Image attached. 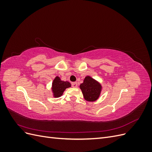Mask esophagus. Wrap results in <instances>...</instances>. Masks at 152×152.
Returning a JSON list of instances; mask_svg holds the SVG:
<instances>
[{"mask_svg":"<svg viewBox=\"0 0 152 152\" xmlns=\"http://www.w3.org/2000/svg\"><path fill=\"white\" fill-rule=\"evenodd\" d=\"M72 86L73 87H75H75H77V82H72Z\"/></svg>","mask_w":152,"mask_h":152,"instance_id":"34e87169","label":"esophagus"}]
</instances>
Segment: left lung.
I'll return each mask as SVG.
<instances>
[{
    "label": "left lung",
    "instance_id": "1",
    "mask_svg": "<svg viewBox=\"0 0 152 152\" xmlns=\"http://www.w3.org/2000/svg\"><path fill=\"white\" fill-rule=\"evenodd\" d=\"M80 88L84 99L87 102H94L99 97L102 86L90 76L85 77L83 83L80 85Z\"/></svg>",
    "mask_w": 152,
    "mask_h": 152
}]
</instances>
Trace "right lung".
<instances>
[{"label": "right lung", "instance_id": "obj_1", "mask_svg": "<svg viewBox=\"0 0 152 152\" xmlns=\"http://www.w3.org/2000/svg\"><path fill=\"white\" fill-rule=\"evenodd\" d=\"M71 87V84L68 81H63L58 76L55 77L52 83V91L54 98L60 97L66 88Z\"/></svg>", "mask_w": 152, "mask_h": 152}]
</instances>
